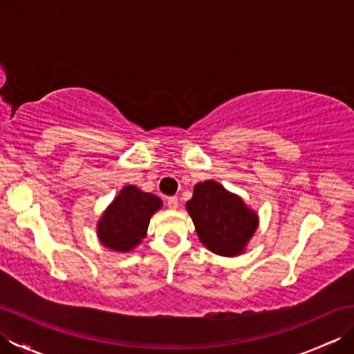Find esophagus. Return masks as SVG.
<instances>
[{"instance_id":"34e87169","label":"esophagus","mask_w":354,"mask_h":354,"mask_svg":"<svg viewBox=\"0 0 354 354\" xmlns=\"http://www.w3.org/2000/svg\"><path fill=\"white\" fill-rule=\"evenodd\" d=\"M167 207H169V208H171V209L178 208V198H176V196H170V198H167Z\"/></svg>"}]
</instances>
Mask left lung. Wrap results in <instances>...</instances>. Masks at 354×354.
<instances>
[{
  "mask_svg": "<svg viewBox=\"0 0 354 354\" xmlns=\"http://www.w3.org/2000/svg\"><path fill=\"white\" fill-rule=\"evenodd\" d=\"M187 209L201 242L219 255L232 257L242 252L257 230V214L214 181L194 185Z\"/></svg>",
  "mask_w": 354,
  "mask_h": 354,
  "instance_id": "8db88e82",
  "label": "left lung"
}]
</instances>
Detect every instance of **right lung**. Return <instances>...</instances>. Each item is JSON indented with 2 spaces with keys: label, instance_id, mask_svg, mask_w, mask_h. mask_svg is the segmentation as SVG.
Masks as SVG:
<instances>
[{
  "label": "right lung",
  "instance_id": "right-lung-1",
  "mask_svg": "<svg viewBox=\"0 0 354 354\" xmlns=\"http://www.w3.org/2000/svg\"><path fill=\"white\" fill-rule=\"evenodd\" d=\"M162 205L152 193H142L127 185L104 212L99 222L100 242L115 251H131L146 237L150 217Z\"/></svg>",
  "mask_w": 354,
  "mask_h": 354
}]
</instances>
